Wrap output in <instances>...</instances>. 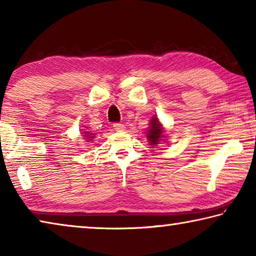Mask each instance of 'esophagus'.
Returning <instances> with one entry per match:
<instances>
[{
    "mask_svg": "<svg viewBox=\"0 0 256 256\" xmlns=\"http://www.w3.org/2000/svg\"><path fill=\"white\" fill-rule=\"evenodd\" d=\"M114 128L116 130V131H118V132H122V131H124V130H125V126H124V124H120V123H115V124H114Z\"/></svg>",
    "mask_w": 256,
    "mask_h": 256,
    "instance_id": "34e87169",
    "label": "esophagus"
}]
</instances>
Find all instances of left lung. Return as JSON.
<instances>
[{
  "label": "left lung",
  "mask_w": 256,
  "mask_h": 256,
  "mask_svg": "<svg viewBox=\"0 0 256 256\" xmlns=\"http://www.w3.org/2000/svg\"><path fill=\"white\" fill-rule=\"evenodd\" d=\"M162 133H164V128L160 124L158 118L154 116L150 120V126L149 130L146 131V138L150 142V144H159V142L162 140Z\"/></svg>",
  "instance_id": "obj_1"
}]
</instances>
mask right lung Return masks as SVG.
<instances>
[{"instance_id": "obj_1", "label": "right lung", "mask_w": 256, "mask_h": 256, "mask_svg": "<svg viewBox=\"0 0 256 256\" xmlns=\"http://www.w3.org/2000/svg\"><path fill=\"white\" fill-rule=\"evenodd\" d=\"M84 136H86V138H94V134H89V132H84ZM92 141V140H89Z\"/></svg>"}]
</instances>
